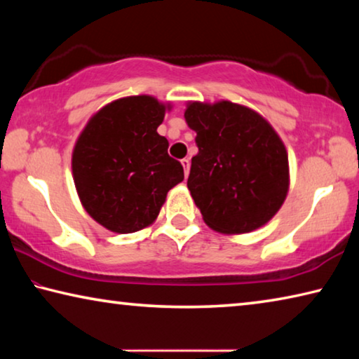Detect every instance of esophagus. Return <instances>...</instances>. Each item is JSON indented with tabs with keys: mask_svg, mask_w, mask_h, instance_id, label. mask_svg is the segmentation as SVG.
Here are the masks:
<instances>
[{
	"mask_svg": "<svg viewBox=\"0 0 359 359\" xmlns=\"http://www.w3.org/2000/svg\"><path fill=\"white\" fill-rule=\"evenodd\" d=\"M182 166H184L185 177H188V172H190V160H188V158H184V160H182Z\"/></svg>",
	"mask_w": 359,
	"mask_h": 359,
	"instance_id": "esophagus-1",
	"label": "esophagus"
}]
</instances>
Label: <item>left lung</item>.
Wrapping results in <instances>:
<instances>
[{
    "label": "left lung",
    "instance_id": "obj_1",
    "mask_svg": "<svg viewBox=\"0 0 359 359\" xmlns=\"http://www.w3.org/2000/svg\"><path fill=\"white\" fill-rule=\"evenodd\" d=\"M185 120L198 145L187 187L204 222L224 234L263 226L288 193L282 139L259 114L229 101L190 102Z\"/></svg>",
    "mask_w": 359,
    "mask_h": 359
}]
</instances>
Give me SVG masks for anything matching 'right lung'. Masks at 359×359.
Returning a JSON list of instances; mask_svg holds the SVG:
<instances>
[{
  "instance_id": "add662e5",
  "label": "right lung",
  "mask_w": 359,
  "mask_h": 359,
  "mask_svg": "<svg viewBox=\"0 0 359 359\" xmlns=\"http://www.w3.org/2000/svg\"><path fill=\"white\" fill-rule=\"evenodd\" d=\"M166 106L147 95L128 96L96 112L72 151V175L90 217L126 234L155 222L184 168L168 155L156 128Z\"/></svg>"
}]
</instances>
